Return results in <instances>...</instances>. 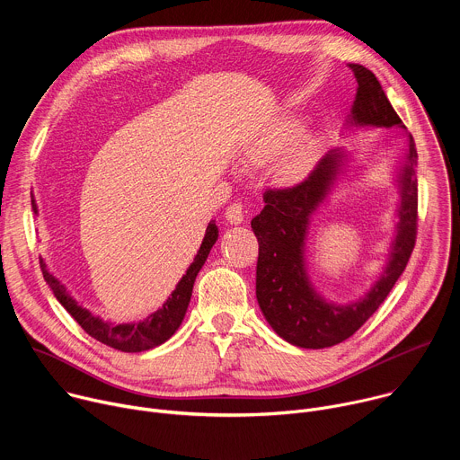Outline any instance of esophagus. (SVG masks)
<instances>
[{
  "mask_svg": "<svg viewBox=\"0 0 460 460\" xmlns=\"http://www.w3.org/2000/svg\"><path fill=\"white\" fill-rule=\"evenodd\" d=\"M226 220H227L229 224H234V226L242 224V222H243V208H242V204H238V202L231 204V206L226 209Z\"/></svg>",
  "mask_w": 460,
  "mask_h": 460,
  "instance_id": "obj_1",
  "label": "esophagus"
}]
</instances>
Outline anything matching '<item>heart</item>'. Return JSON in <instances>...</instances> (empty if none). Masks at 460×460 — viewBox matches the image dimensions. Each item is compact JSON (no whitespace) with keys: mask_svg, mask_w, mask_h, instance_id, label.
Wrapping results in <instances>:
<instances>
[{"mask_svg":"<svg viewBox=\"0 0 460 460\" xmlns=\"http://www.w3.org/2000/svg\"><path fill=\"white\" fill-rule=\"evenodd\" d=\"M298 127H300V121L295 118H284L273 123L266 130H261L260 135L252 137L242 147L240 162L245 167L266 165L275 156H279L283 147L293 138ZM316 153H318V140L313 135H300L298 138H295L273 167L275 181L280 185H293L300 181L311 169L316 158Z\"/></svg>","mask_w":460,"mask_h":460,"instance_id":"b5f03b06","label":"heart"}]
</instances>
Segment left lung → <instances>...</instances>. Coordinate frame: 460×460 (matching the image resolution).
<instances>
[{"label": "left lung", "instance_id": "left-lung-1", "mask_svg": "<svg viewBox=\"0 0 460 460\" xmlns=\"http://www.w3.org/2000/svg\"><path fill=\"white\" fill-rule=\"evenodd\" d=\"M357 78L351 127H399L402 119L391 107L376 76L364 65L349 63ZM406 162L399 172L401 206L397 209V234L391 243L385 268L371 289L349 304H333L318 295L309 282L305 266V238L311 217L323 204L342 171L346 153L335 149L325 155L309 176L288 189H268L264 209L251 220L258 240L256 300L266 320L286 342L322 349L344 342L378 309L399 277L417 238V149L406 135Z\"/></svg>", "mask_w": 460, "mask_h": 460}]
</instances>
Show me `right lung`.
<instances>
[{
	"label": "right lung",
	"mask_w": 460,
	"mask_h": 460,
	"mask_svg": "<svg viewBox=\"0 0 460 460\" xmlns=\"http://www.w3.org/2000/svg\"><path fill=\"white\" fill-rule=\"evenodd\" d=\"M32 211L38 215L34 199H32ZM217 240H218V227H217L215 220H211L206 229L202 245L192 260V264L189 266L185 275L180 279V282L176 284V289L171 293V296L165 300V304L158 311L151 313L147 318H144L140 322H128V323H112V322H105L100 316L93 314L89 309L82 307L67 293L65 286L59 284V280L47 270L43 260L40 261V264H41L43 279L49 284V288L52 289L54 296L84 327L85 333H89L98 342H102L109 348H114L118 351L140 353V351H147V349H153V348L164 344L165 341H169L174 335V332L178 330L183 316H185L187 305L190 302L196 275H199V271L206 264V260L211 252V247L215 245Z\"/></svg>",
	"instance_id": "right-lung-1"
}]
</instances>
